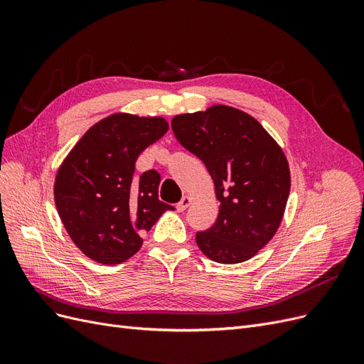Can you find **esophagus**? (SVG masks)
<instances>
[{
    "label": "esophagus",
    "mask_w": 364,
    "mask_h": 364,
    "mask_svg": "<svg viewBox=\"0 0 364 364\" xmlns=\"http://www.w3.org/2000/svg\"><path fill=\"white\" fill-rule=\"evenodd\" d=\"M191 202H193V199H191L190 196H183V197H182V200L178 203V206H176V208H178V211H179V213H183L185 209L191 205Z\"/></svg>",
    "instance_id": "obj_1"
}]
</instances>
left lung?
I'll return each instance as SVG.
<instances>
[{"label":"left lung","instance_id":"left-lung-1","mask_svg":"<svg viewBox=\"0 0 364 364\" xmlns=\"http://www.w3.org/2000/svg\"><path fill=\"white\" fill-rule=\"evenodd\" d=\"M174 136L199 158L220 202L215 223L196 241L215 262L255 257L277 234L290 194V168L281 146L252 115L226 105L171 119Z\"/></svg>","mask_w":364,"mask_h":364}]
</instances>
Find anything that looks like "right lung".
Wrapping results in <instances>:
<instances>
[{
    "mask_svg": "<svg viewBox=\"0 0 364 364\" xmlns=\"http://www.w3.org/2000/svg\"><path fill=\"white\" fill-rule=\"evenodd\" d=\"M167 130L162 117L117 112L87 129L60 164L54 202L87 258L105 266L127 261L141 249V234L174 209L158 199L156 170L135 178L138 156Z\"/></svg>",
    "mask_w": 364,
    "mask_h": 364,
    "instance_id": "right-lung-1",
    "label": "right lung"
}]
</instances>
